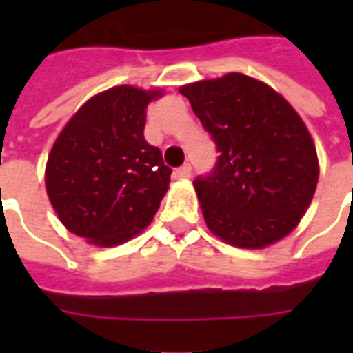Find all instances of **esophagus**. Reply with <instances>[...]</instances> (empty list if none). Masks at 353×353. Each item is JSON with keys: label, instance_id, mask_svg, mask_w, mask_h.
Returning <instances> with one entry per match:
<instances>
[{"label": "esophagus", "instance_id": "1", "mask_svg": "<svg viewBox=\"0 0 353 353\" xmlns=\"http://www.w3.org/2000/svg\"><path fill=\"white\" fill-rule=\"evenodd\" d=\"M191 164H183V166H179V168L176 170V177H179V179H187V177H191Z\"/></svg>", "mask_w": 353, "mask_h": 353}]
</instances>
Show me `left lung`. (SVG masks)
Returning a JSON list of instances; mask_svg holds the SVG:
<instances>
[{
    "mask_svg": "<svg viewBox=\"0 0 353 353\" xmlns=\"http://www.w3.org/2000/svg\"><path fill=\"white\" fill-rule=\"evenodd\" d=\"M217 147L210 176L192 183L208 229L236 248L288 236L318 185L316 147L303 119L265 83L229 73L179 88Z\"/></svg>",
    "mask_w": 353,
    "mask_h": 353,
    "instance_id": "left-lung-1",
    "label": "left lung"
}]
</instances>
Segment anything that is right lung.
Segmentation results:
<instances>
[{"mask_svg":"<svg viewBox=\"0 0 353 353\" xmlns=\"http://www.w3.org/2000/svg\"><path fill=\"white\" fill-rule=\"evenodd\" d=\"M161 90L121 85L96 94L50 149L45 185L58 219L103 248L123 244L153 221L170 174L143 138L147 105Z\"/></svg>","mask_w":353,"mask_h":353,"instance_id":"right-lung-1","label":"right lung"}]
</instances>
